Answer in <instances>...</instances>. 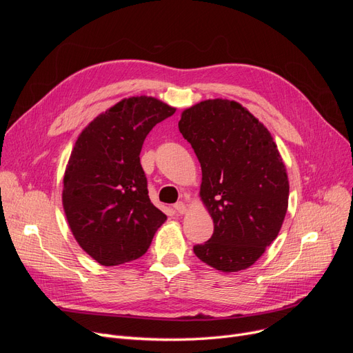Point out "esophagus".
Instances as JSON below:
<instances>
[{
	"label": "esophagus",
	"mask_w": 353,
	"mask_h": 353,
	"mask_svg": "<svg viewBox=\"0 0 353 353\" xmlns=\"http://www.w3.org/2000/svg\"><path fill=\"white\" fill-rule=\"evenodd\" d=\"M174 210L176 213H179V215H184V213H187V206L184 205L183 201H178V203H175V205H174Z\"/></svg>",
	"instance_id": "esophagus-1"
}]
</instances>
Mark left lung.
Segmentation results:
<instances>
[{"instance_id": "1", "label": "left lung", "mask_w": 353, "mask_h": 353, "mask_svg": "<svg viewBox=\"0 0 353 353\" xmlns=\"http://www.w3.org/2000/svg\"><path fill=\"white\" fill-rule=\"evenodd\" d=\"M178 128L200 162V197L213 219L196 256L221 272L249 268L285 218L290 185L279 147L258 117L227 99L191 105Z\"/></svg>"}]
</instances>
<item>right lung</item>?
I'll return each mask as SVG.
<instances>
[{
  "mask_svg": "<svg viewBox=\"0 0 353 353\" xmlns=\"http://www.w3.org/2000/svg\"><path fill=\"white\" fill-rule=\"evenodd\" d=\"M175 108L130 97L100 113L79 134L63 178L61 201L74 240L104 266L135 261L166 221L148 197L140 163L145 137Z\"/></svg>",
  "mask_w": 353,
  "mask_h": 353,
  "instance_id": "1",
  "label": "right lung"
}]
</instances>
